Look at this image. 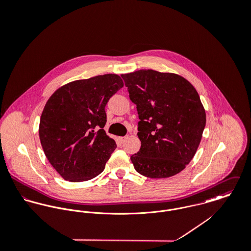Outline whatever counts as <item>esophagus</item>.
Segmentation results:
<instances>
[{"mask_svg":"<svg viewBox=\"0 0 251 251\" xmlns=\"http://www.w3.org/2000/svg\"><path fill=\"white\" fill-rule=\"evenodd\" d=\"M127 138H128V135H126V136H124V137H121L120 140H121L122 143H125V142L127 140Z\"/></svg>","mask_w":251,"mask_h":251,"instance_id":"esophagus-1","label":"esophagus"}]
</instances>
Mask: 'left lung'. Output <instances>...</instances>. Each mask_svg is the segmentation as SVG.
<instances>
[{
  "label": "left lung",
  "instance_id": "left-lung-1",
  "mask_svg": "<svg viewBox=\"0 0 251 251\" xmlns=\"http://www.w3.org/2000/svg\"><path fill=\"white\" fill-rule=\"evenodd\" d=\"M140 122L135 170L152 179L169 178L191 161L201 142L206 112L195 88L182 76L152 70L122 74Z\"/></svg>",
  "mask_w": 251,
  "mask_h": 251
}]
</instances>
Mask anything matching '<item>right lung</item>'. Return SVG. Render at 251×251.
I'll list each match as a JSON object with an SVG mask.
<instances>
[{
    "label": "right lung",
    "mask_w": 251,
    "mask_h": 251,
    "mask_svg": "<svg viewBox=\"0 0 251 251\" xmlns=\"http://www.w3.org/2000/svg\"><path fill=\"white\" fill-rule=\"evenodd\" d=\"M124 87L117 74L72 81L47 100L39 122L43 151L63 179H93L105 168L116 142L103 129L109 99Z\"/></svg>",
    "instance_id": "right-lung-1"
}]
</instances>
